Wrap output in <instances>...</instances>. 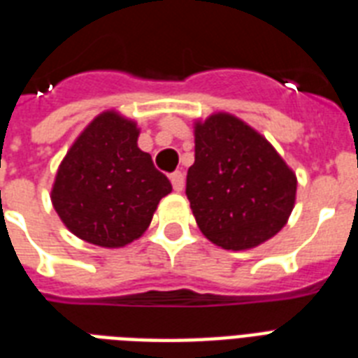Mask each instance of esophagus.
Here are the masks:
<instances>
[{
  "label": "esophagus",
  "instance_id": "esophagus-1",
  "mask_svg": "<svg viewBox=\"0 0 358 358\" xmlns=\"http://www.w3.org/2000/svg\"><path fill=\"white\" fill-rule=\"evenodd\" d=\"M171 184H173L174 191H182V189H184V184H185L184 174L180 173V171H176V173L171 174Z\"/></svg>",
  "mask_w": 358,
  "mask_h": 358
}]
</instances>
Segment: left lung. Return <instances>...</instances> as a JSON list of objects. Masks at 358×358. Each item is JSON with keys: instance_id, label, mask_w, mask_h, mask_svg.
Masks as SVG:
<instances>
[{"instance_id": "left-lung-1", "label": "left lung", "mask_w": 358, "mask_h": 358, "mask_svg": "<svg viewBox=\"0 0 358 358\" xmlns=\"http://www.w3.org/2000/svg\"><path fill=\"white\" fill-rule=\"evenodd\" d=\"M297 176L269 141L230 113L195 122L185 195L199 229L227 250L271 239L295 206Z\"/></svg>"}]
</instances>
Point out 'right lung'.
<instances>
[{"mask_svg":"<svg viewBox=\"0 0 358 358\" xmlns=\"http://www.w3.org/2000/svg\"><path fill=\"white\" fill-rule=\"evenodd\" d=\"M137 137V122L109 109L89 122L59 165L52 204L87 243L126 247L145 234L159 201L173 191Z\"/></svg>","mask_w":358,"mask_h":358,"instance_id":"obj_1","label":"right lung"}]
</instances>
